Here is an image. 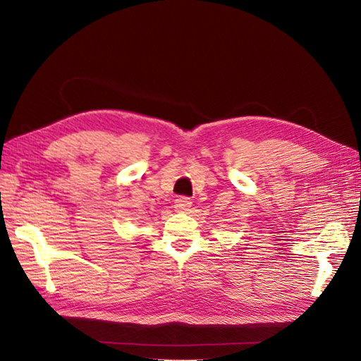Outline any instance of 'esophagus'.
<instances>
[{
    "instance_id": "esophagus-1",
    "label": "esophagus",
    "mask_w": 361,
    "mask_h": 361,
    "mask_svg": "<svg viewBox=\"0 0 361 361\" xmlns=\"http://www.w3.org/2000/svg\"><path fill=\"white\" fill-rule=\"evenodd\" d=\"M190 206H192V202H190L188 197H180L175 200V211H178V212L189 211Z\"/></svg>"
}]
</instances>
